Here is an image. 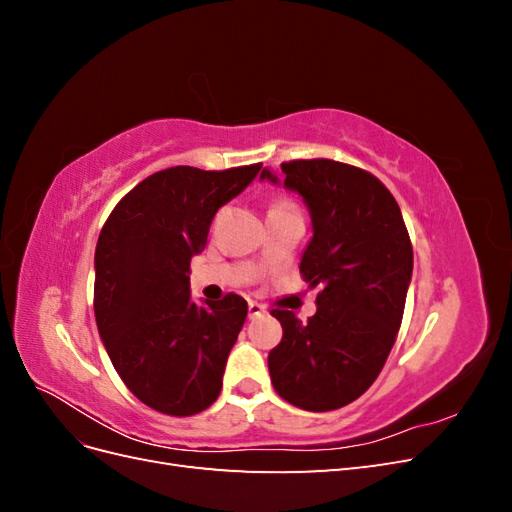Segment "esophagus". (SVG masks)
<instances>
[{"mask_svg":"<svg viewBox=\"0 0 512 512\" xmlns=\"http://www.w3.org/2000/svg\"><path fill=\"white\" fill-rule=\"evenodd\" d=\"M267 309H265V305H260V303H256V301H250L247 303V314H250V318L254 320V318H260L262 314H265Z\"/></svg>","mask_w":512,"mask_h":512,"instance_id":"34e87169","label":"esophagus"}]
</instances>
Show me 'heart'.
Segmentation results:
<instances>
[{"mask_svg":"<svg viewBox=\"0 0 512 512\" xmlns=\"http://www.w3.org/2000/svg\"><path fill=\"white\" fill-rule=\"evenodd\" d=\"M284 205H290L288 200H275V203H273V207H284Z\"/></svg>","mask_w":512,"mask_h":512,"instance_id":"b5f03b06","label":"heart"}]
</instances>
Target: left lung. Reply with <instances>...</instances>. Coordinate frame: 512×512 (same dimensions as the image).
Here are the masks:
<instances>
[{
    "mask_svg": "<svg viewBox=\"0 0 512 512\" xmlns=\"http://www.w3.org/2000/svg\"><path fill=\"white\" fill-rule=\"evenodd\" d=\"M282 175L312 218L299 271L320 292L307 322L271 312L284 335L269 352V374L288 404L329 412L359 399L386 363L412 280V243L397 200L367 170L292 160ZM260 179L280 183L269 168Z\"/></svg>",
    "mask_w": 512,
    "mask_h": 512,
    "instance_id": "left-lung-1",
    "label": "left lung"
}]
</instances>
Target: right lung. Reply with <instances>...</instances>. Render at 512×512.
Instances as JSON below:
<instances>
[{"label":"right lung","instance_id":"add662e5","mask_svg":"<svg viewBox=\"0 0 512 512\" xmlns=\"http://www.w3.org/2000/svg\"><path fill=\"white\" fill-rule=\"evenodd\" d=\"M260 168L160 170L123 196L102 226L94 258L102 344L123 384L162 414H198L222 391L247 303L232 292L194 303L188 273L213 215Z\"/></svg>","mask_w":512,"mask_h":512}]
</instances>
